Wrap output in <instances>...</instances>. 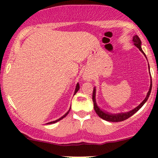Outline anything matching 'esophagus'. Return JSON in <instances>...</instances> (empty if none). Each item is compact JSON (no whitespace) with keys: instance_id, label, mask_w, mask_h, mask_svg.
I'll use <instances>...</instances> for the list:
<instances>
[{"instance_id":"esophagus-1","label":"esophagus","mask_w":158,"mask_h":158,"mask_svg":"<svg viewBox=\"0 0 158 158\" xmlns=\"http://www.w3.org/2000/svg\"><path fill=\"white\" fill-rule=\"evenodd\" d=\"M90 79V76H88V75H85V80H89Z\"/></svg>"}]
</instances>
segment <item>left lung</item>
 <instances>
[{
  "label": "left lung",
  "instance_id": "8db88e82",
  "mask_svg": "<svg viewBox=\"0 0 158 158\" xmlns=\"http://www.w3.org/2000/svg\"><path fill=\"white\" fill-rule=\"evenodd\" d=\"M132 41H133L134 44H135V46L137 47V48L143 52V55L146 56L144 52L143 51L142 48H141V41L138 36L137 35L134 36L133 40H132ZM146 59H147V58H146ZM148 69H150L149 65H148ZM152 87V79H151V85H150L149 90H148L147 95H146V97L144 99V100H143L138 106H137L135 108H134V109H132L131 110H129V111H128V112H125V113H118V114L108 113V112L106 111V110L101 109V108L97 106V102H96V87H94V91H93V98H92V99H93V102H94V110H95L96 113L98 114V116H99L100 118L105 119V120L109 121V122H121V121H123V120H125V119L129 118V117H131L133 114H135L136 112L137 111V110H139L141 108H142V106L145 104V103H146V101L148 100V97H149L150 94H151Z\"/></svg>",
  "mask_w": 158,
  "mask_h": 158
}]
</instances>
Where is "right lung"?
I'll return each mask as SVG.
<instances>
[{
    "instance_id": "1",
    "label": "right lung",
    "mask_w": 158,
    "mask_h": 158,
    "mask_svg": "<svg viewBox=\"0 0 158 158\" xmlns=\"http://www.w3.org/2000/svg\"><path fill=\"white\" fill-rule=\"evenodd\" d=\"M79 90V83H77V86H76V88H75V91H74V94H73V95H75V94L77 93V91H78V90ZM70 108H71V106H70V108H69V110H68V112H67V113L65 114H64V115H63L62 117H60V118H59V119H56V120H55V121H52V122L48 123H47V124H52V123H56L59 122V121H60L61 119H62L63 118H64V117H66L67 115H68L69 112H70Z\"/></svg>"
}]
</instances>
